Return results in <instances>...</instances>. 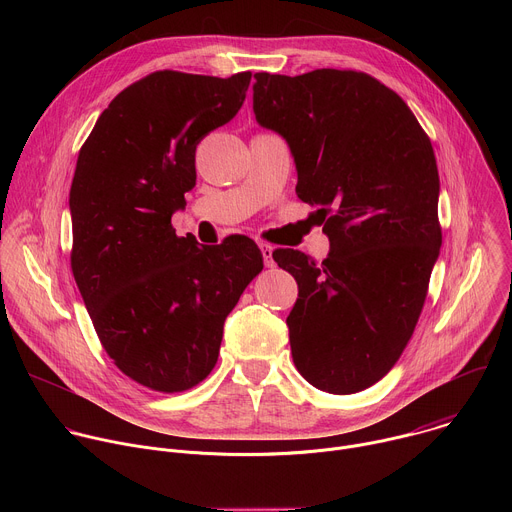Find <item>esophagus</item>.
Returning <instances> with one entry per match:
<instances>
[{"instance_id": "esophagus-1", "label": "esophagus", "mask_w": 512, "mask_h": 512, "mask_svg": "<svg viewBox=\"0 0 512 512\" xmlns=\"http://www.w3.org/2000/svg\"><path fill=\"white\" fill-rule=\"evenodd\" d=\"M259 249H261L263 261H265V267H273L275 265V261H273V247L267 245V243H259Z\"/></svg>"}]
</instances>
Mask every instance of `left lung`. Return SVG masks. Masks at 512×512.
<instances>
[{
    "label": "left lung",
    "instance_id": "obj_1",
    "mask_svg": "<svg viewBox=\"0 0 512 512\" xmlns=\"http://www.w3.org/2000/svg\"><path fill=\"white\" fill-rule=\"evenodd\" d=\"M253 111L287 141L298 198L318 206L330 239L320 265L302 251H273L298 281L291 356L316 389L358 393L395 367L440 255L431 141L395 91L358 70L255 72Z\"/></svg>",
    "mask_w": 512,
    "mask_h": 512
}]
</instances>
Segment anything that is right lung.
Returning a JSON list of instances; mask_svg holds the SVG:
<instances>
[{"mask_svg":"<svg viewBox=\"0 0 512 512\" xmlns=\"http://www.w3.org/2000/svg\"><path fill=\"white\" fill-rule=\"evenodd\" d=\"M249 83V70H156L109 103L79 152L72 275L115 367L152 391H188L210 375L225 320L263 269L249 237L198 247L172 227L196 184V145L237 115Z\"/></svg>","mask_w":512,"mask_h":512,"instance_id":"right-lung-1","label":"right lung"}]
</instances>
